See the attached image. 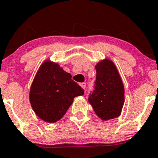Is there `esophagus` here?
<instances>
[{"label": "esophagus", "instance_id": "obj_1", "mask_svg": "<svg viewBox=\"0 0 158 158\" xmlns=\"http://www.w3.org/2000/svg\"><path fill=\"white\" fill-rule=\"evenodd\" d=\"M80 85H81V87H82V88L84 89V90H85V87H86V83H81V84H80Z\"/></svg>", "mask_w": 158, "mask_h": 158}]
</instances>
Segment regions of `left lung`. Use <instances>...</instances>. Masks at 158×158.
<instances>
[{
	"label": "left lung",
	"instance_id": "left-lung-1",
	"mask_svg": "<svg viewBox=\"0 0 158 158\" xmlns=\"http://www.w3.org/2000/svg\"><path fill=\"white\" fill-rule=\"evenodd\" d=\"M97 71L94 90L88 101L102 120L119 116L124 105V86L119 73L110 59H104L95 66Z\"/></svg>",
	"mask_w": 158,
	"mask_h": 158
}]
</instances>
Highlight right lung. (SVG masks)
<instances>
[{
	"instance_id": "obj_1",
	"label": "right lung",
	"mask_w": 158,
	"mask_h": 158,
	"mask_svg": "<svg viewBox=\"0 0 158 158\" xmlns=\"http://www.w3.org/2000/svg\"><path fill=\"white\" fill-rule=\"evenodd\" d=\"M84 89L71 79V74L59 64L44 61L30 87V101L35 113L43 121L53 123L65 114L75 97Z\"/></svg>"
}]
</instances>
